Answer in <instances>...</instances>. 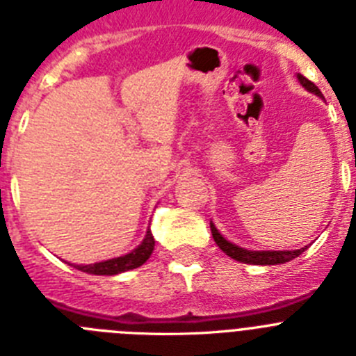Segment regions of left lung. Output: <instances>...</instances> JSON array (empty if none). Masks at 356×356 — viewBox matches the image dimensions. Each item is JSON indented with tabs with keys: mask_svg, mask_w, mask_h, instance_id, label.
<instances>
[{
	"mask_svg": "<svg viewBox=\"0 0 356 356\" xmlns=\"http://www.w3.org/2000/svg\"><path fill=\"white\" fill-rule=\"evenodd\" d=\"M298 81L302 83V85L305 86L309 92H312V94L323 97L321 90H319L318 86L314 85L312 81H309L305 76L298 74ZM211 232H213L214 241H216V245L222 248V252H225L230 259H236V261L245 262V264H261V266L284 264V262H289V261H293L294 257H298V255H302L307 248L305 246V248L284 250V252H280V250H278V252H252V250H245V248H241V246H236V245H232L230 241H227L222 234L218 232L216 227H214L213 223H211Z\"/></svg>",
	"mask_w": 356,
	"mask_h": 356,
	"instance_id": "8db88e82",
	"label": "left lung"
}]
</instances>
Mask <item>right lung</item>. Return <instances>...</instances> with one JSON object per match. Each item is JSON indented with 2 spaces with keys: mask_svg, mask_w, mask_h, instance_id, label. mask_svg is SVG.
Segmentation results:
<instances>
[{
  "mask_svg": "<svg viewBox=\"0 0 356 356\" xmlns=\"http://www.w3.org/2000/svg\"><path fill=\"white\" fill-rule=\"evenodd\" d=\"M152 250H154V238H152V232L147 230V236L142 241V245H140L138 248H134L131 254L122 255V257H117V259H110V261L95 262V264L76 266V268L90 275H118V273H124V271L127 270H134V268L142 266L143 262L150 257Z\"/></svg>",
  "mask_w": 356,
  "mask_h": 356,
  "instance_id": "1",
  "label": "right lung"
}]
</instances>
